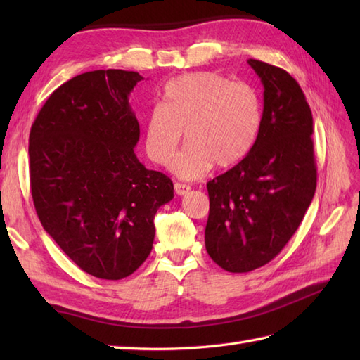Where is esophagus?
Instances as JSON below:
<instances>
[{"mask_svg":"<svg viewBox=\"0 0 360 360\" xmlns=\"http://www.w3.org/2000/svg\"><path fill=\"white\" fill-rule=\"evenodd\" d=\"M174 192H176V195L184 196V195H187L190 192V186L181 184V182H176V184H174Z\"/></svg>","mask_w":360,"mask_h":360,"instance_id":"esophagus-1","label":"esophagus"}]
</instances>
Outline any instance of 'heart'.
<instances>
[{"instance_id": "obj_1", "label": "heart", "mask_w": 360, "mask_h": 360, "mask_svg": "<svg viewBox=\"0 0 360 360\" xmlns=\"http://www.w3.org/2000/svg\"><path fill=\"white\" fill-rule=\"evenodd\" d=\"M263 124V106L255 88L218 72H192L170 80L164 102L145 120V153L167 165L181 142L187 145L172 160V172L198 179L213 165L231 168L248 156Z\"/></svg>"}]
</instances>
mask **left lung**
Listing matches in <instances>:
<instances>
[{
    "instance_id": "8db88e82",
    "label": "left lung",
    "mask_w": 360,
    "mask_h": 360,
    "mask_svg": "<svg viewBox=\"0 0 360 360\" xmlns=\"http://www.w3.org/2000/svg\"><path fill=\"white\" fill-rule=\"evenodd\" d=\"M263 83V124L248 156L207 182L205 249L229 272L269 263L300 226L316 193L312 114L281 68L249 58Z\"/></svg>"
}]
</instances>
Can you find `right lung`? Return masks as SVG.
Segmentation results:
<instances>
[{
  "label": "right lung",
  "instance_id": "add662e5",
  "mask_svg": "<svg viewBox=\"0 0 360 360\" xmlns=\"http://www.w3.org/2000/svg\"><path fill=\"white\" fill-rule=\"evenodd\" d=\"M141 80L122 70L80 74L53 91L30 128L37 215L82 271L103 280L147 259L153 218L173 200L170 178L134 153L141 129L128 101Z\"/></svg>",
  "mask_w": 360,
  "mask_h": 360
}]
</instances>
